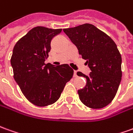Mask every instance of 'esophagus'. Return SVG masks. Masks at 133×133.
I'll list each match as a JSON object with an SVG mask.
<instances>
[{
	"label": "esophagus",
	"mask_w": 133,
	"mask_h": 133,
	"mask_svg": "<svg viewBox=\"0 0 133 133\" xmlns=\"http://www.w3.org/2000/svg\"><path fill=\"white\" fill-rule=\"evenodd\" d=\"M73 76H74V77H77V71H76V70H74Z\"/></svg>",
	"instance_id": "1"
}]
</instances>
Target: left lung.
I'll list each match as a JSON object with an SVG mask.
<instances>
[{
  "mask_svg": "<svg viewBox=\"0 0 133 133\" xmlns=\"http://www.w3.org/2000/svg\"><path fill=\"white\" fill-rule=\"evenodd\" d=\"M78 53L91 70L86 78V85L78 91L79 99L89 108L101 109L115 98L122 79V57L115 42L95 26L84 24L64 29Z\"/></svg>",
  "mask_w": 133,
  "mask_h": 133,
  "instance_id": "left-lung-1",
  "label": "left lung"
}]
</instances>
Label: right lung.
Masks as SVG:
<instances>
[{"instance_id":"obj_1","label":"right lung","mask_w":133,"mask_h":133,"mask_svg":"<svg viewBox=\"0 0 133 133\" xmlns=\"http://www.w3.org/2000/svg\"><path fill=\"white\" fill-rule=\"evenodd\" d=\"M62 29L33 28L15 44L11 64L14 78L25 97L38 107L52 104L60 98L73 70L68 65L44 63L51 49V40Z\"/></svg>"}]
</instances>
